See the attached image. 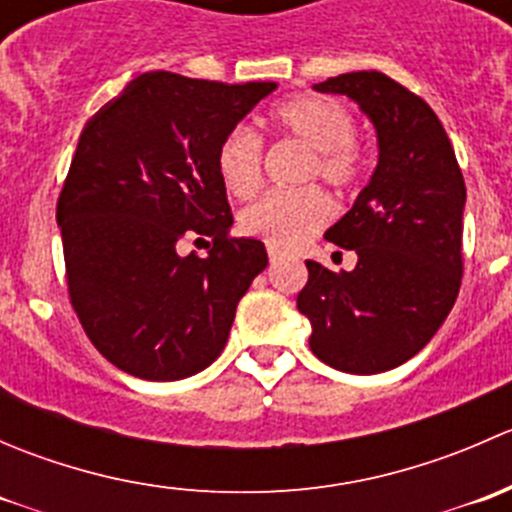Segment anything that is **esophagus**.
Here are the masks:
<instances>
[{
    "label": "esophagus",
    "instance_id": "1",
    "mask_svg": "<svg viewBox=\"0 0 512 512\" xmlns=\"http://www.w3.org/2000/svg\"><path fill=\"white\" fill-rule=\"evenodd\" d=\"M267 255H270V265H275V262H280L282 252L277 247H267Z\"/></svg>",
    "mask_w": 512,
    "mask_h": 512
}]
</instances>
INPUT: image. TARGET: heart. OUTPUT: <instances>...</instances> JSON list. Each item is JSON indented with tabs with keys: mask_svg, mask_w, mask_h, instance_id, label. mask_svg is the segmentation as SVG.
<instances>
[{
	"mask_svg": "<svg viewBox=\"0 0 512 512\" xmlns=\"http://www.w3.org/2000/svg\"><path fill=\"white\" fill-rule=\"evenodd\" d=\"M277 136L307 148L299 183L322 180L349 190L364 173V153L354 138V116L344 103L324 96H294L267 113ZM262 141L252 128L235 126L220 141L215 168L232 198H250L262 183ZM332 218V205L319 188L270 190L240 213V230L270 247H294Z\"/></svg>",
	"mask_w": 512,
	"mask_h": 512,
	"instance_id": "1",
	"label": "heart"
}]
</instances>
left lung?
<instances>
[{
	"label": "left lung",
	"instance_id": "1",
	"mask_svg": "<svg viewBox=\"0 0 512 512\" xmlns=\"http://www.w3.org/2000/svg\"><path fill=\"white\" fill-rule=\"evenodd\" d=\"M314 89L359 103L376 128L379 165L354 208L324 232L356 252V267L332 272L307 260L297 309L312 324L317 359L379 374L421 352L456 302L466 183L438 116L399 81L352 71Z\"/></svg>",
	"mask_w": 512,
	"mask_h": 512
}]
</instances>
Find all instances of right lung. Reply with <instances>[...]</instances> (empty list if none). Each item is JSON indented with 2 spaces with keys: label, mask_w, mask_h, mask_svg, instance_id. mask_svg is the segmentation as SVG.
I'll return each mask as SVG.
<instances>
[{
  "label": "right lung",
  "mask_w": 512,
  "mask_h": 512,
  "mask_svg": "<svg viewBox=\"0 0 512 512\" xmlns=\"http://www.w3.org/2000/svg\"><path fill=\"white\" fill-rule=\"evenodd\" d=\"M275 89L148 71L81 131L56 203L66 285L86 337L126 374L185 379L225 349L267 250L230 235L215 153ZM185 239L214 245L183 256Z\"/></svg>",
  "instance_id": "1"
}]
</instances>
